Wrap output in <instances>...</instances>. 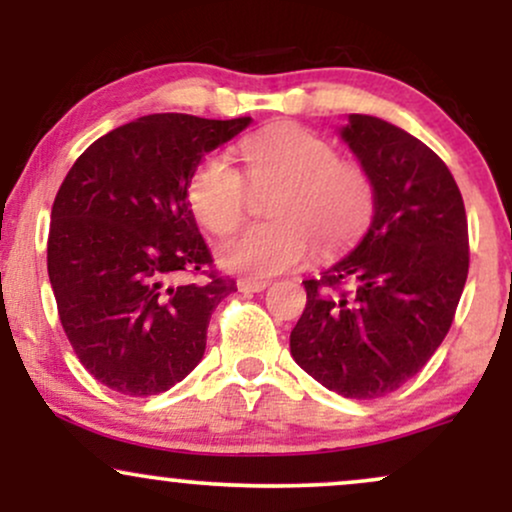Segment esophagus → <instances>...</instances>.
<instances>
[{
    "label": "esophagus",
    "mask_w": 512,
    "mask_h": 512,
    "mask_svg": "<svg viewBox=\"0 0 512 512\" xmlns=\"http://www.w3.org/2000/svg\"><path fill=\"white\" fill-rule=\"evenodd\" d=\"M269 286V281L264 279H238V291L243 293H260Z\"/></svg>",
    "instance_id": "34e87169"
}]
</instances>
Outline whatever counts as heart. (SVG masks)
Segmentation results:
<instances>
[{
	"instance_id": "1",
	"label": "heart",
	"mask_w": 512,
	"mask_h": 512,
	"mask_svg": "<svg viewBox=\"0 0 512 512\" xmlns=\"http://www.w3.org/2000/svg\"><path fill=\"white\" fill-rule=\"evenodd\" d=\"M245 173L226 156L211 154L190 182L192 211L209 231L226 233L248 211L252 190L269 197L272 223L240 228L221 240L216 257L228 272L255 279L274 276L305 260L310 240L330 252L354 240L373 214V182L354 161L301 127H281L238 144Z\"/></svg>"
}]
</instances>
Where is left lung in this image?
<instances>
[{"label":"left lung","instance_id":"8db88e82","mask_svg":"<svg viewBox=\"0 0 512 512\" xmlns=\"http://www.w3.org/2000/svg\"><path fill=\"white\" fill-rule=\"evenodd\" d=\"M342 139L373 182V221L354 250L303 281L291 356L339 395L378 399L426 366L455 320L467 214L448 166L404 129L349 115Z\"/></svg>","mask_w":512,"mask_h":512}]
</instances>
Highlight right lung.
Segmentation results:
<instances>
[{
    "instance_id": "right-lung-1",
    "label": "right lung",
    "mask_w": 512,
    "mask_h": 512,
    "mask_svg": "<svg viewBox=\"0 0 512 512\" xmlns=\"http://www.w3.org/2000/svg\"><path fill=\"white\" fill-rule=\"evenodd\" d=\"M250 117L158 113L113 129L60 185L48 274L74 354L98 383L151 397L202 361L211 313L236 281L214 269L187 199L204 154ZM204 273V285H182Z\"/></svg>"
}]
</instances>
